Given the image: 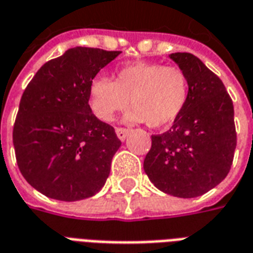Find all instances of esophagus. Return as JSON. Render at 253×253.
<instances>
[{"mask_svg":"<svg viewBox=\"0 0 253 253\" xmlns=\"http://www.w3.org/2000/svg\"><path fill=\"white\" fill-rule=\"evenodd\" d=\"M115 132H117V136L119 138V140H125L127 135H128V130L127 128H122V127L115 128Z\"/></svg>","mask_w":253,"mask_h":253,"instance_id":"esophagus-1","label":"esophagus"}]
</instances>
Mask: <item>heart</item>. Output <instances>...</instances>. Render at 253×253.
Returning <instances> with one entry per match:
<instances>
[{
    "instance_id": "heart-1",
    "label": "heart",
    "mask_w": 253,
    "mask_h": 253,
    "mask_svg": "<svg viewBox=\"0 0 253 253\" xmlns=\"http://www.w3.org/2000/svg\"><path fill=\"white\" fill-rule=\"evenodd\" d=\"M190 84L186 73L173 66L134 62L121 67L115 81L96 75L88 84L92 113L109 122L126 109L134 110L127 121L147 122L151 128H165L176 121L188 101Z\"/></svg>"
}]
</instances>
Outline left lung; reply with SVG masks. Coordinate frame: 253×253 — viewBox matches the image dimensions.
Returning a JSON list of instances; mask_svg holds the SVG:
<instances>
[{
    "label": "left lung",
    "instance_id": "1",
    "mask_svg": "<svg viewBox=\"0 0 253 253\" xmlns=\"http://www.w3.org/2000/svg\"><path fill=\"white\" fill-rule=\"evenodd\" d=\"M169 58L188 78V101L169 131L151 136L143 169L158 190L188 199L212 190L229 172L236 148L234 105L220 78L199 58Z\"/></svg>",
    "mask_w": 253,
    "mask_h": 253
}]
</instances>
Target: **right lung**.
Wrapping results in <instances>:
<instances>
[{"label": "right lung", "mask_w": 253, "mask_h": 253, "mask_svg": "<svg viewBox=\"0 0 253 253\" xmlns=\"http://www.w3.org/2000/svg\"><path fill=\"white\" fill-rule=\"evenodd\" d=\"M121 51L77 46L37 71L25 88L13 144L26 182L47 198L75 202L99 192L121 147L92 114L88 84Z\"/></svg>", "instance_id": "1"}]
</instances>
